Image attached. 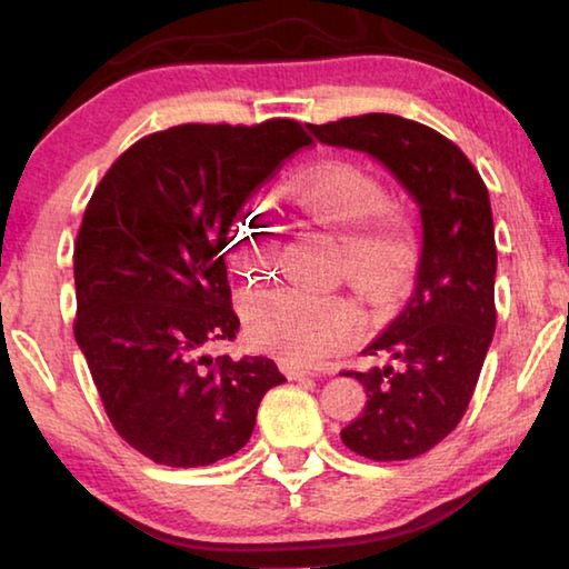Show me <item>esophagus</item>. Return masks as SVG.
Returning a JSON list of instances; mask_svg holds the SVG:
<instances>
[{"label": "esophagus", "instance_id": "34e87169", "mask_svg": "<svg viewBox=\"0 0 569 569\" xmlns=\"http://www.w3.org/2000/svg\"><path fill=\"white\" fill-rule=\"evenodd\" d=\"M283 371H286V377L291 379V381H303V379H308V377H313L311 371H303V369H296V366H283Z\"/></svg>", "mask_w": 569, "mask_h": 569}]
</instances>
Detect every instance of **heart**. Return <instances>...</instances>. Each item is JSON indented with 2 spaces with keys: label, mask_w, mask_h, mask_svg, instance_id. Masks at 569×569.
<instances>
[{
  "label": "heart",
  "mask_w": 569,
  "mask_h": 569,
  "mask_svg": "<svg viewBox=\"0 0 569 569\" xmlns=\"http://www.w3.org/2000/svg\"><path fill=\"white\" fill-rule=\"evenodd\" d=\"M286 198L341 240L343 273L366 296L387 301L407 286L417 261L411 218L389 203L373 172L353 162H326L291 182ZM281 228L261 210L243 208L233 223L230 253L246 278H263L276 268ZM246 329L261 349L288 363L308 366L341 351L361 331V311L351 298L308 293L301 288H268L246 298Z\"/></svg>",
  "instance_id": "1"
}]
</instances>
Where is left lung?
<instances>
[{
    "mask_svg": "<svg viewBox=\"0 0 569 569\" xmlns=\"http://www.w3.org/2000/svg\"><path fill=\"white\" fill-rule=\"evenodd\" d=\"M323 146L381 162L421 216L417 286L401 313L366 346L383 366L349 371L366 407L341 441L373 461L419 457L457 429L495 336L497 246L485 180L445 134L371 112L308 124Z\"/></svg>",
    "mask_w": 569,
    "mask_h": 569,
    "instance_id": "1",
    "label": "left lung"
}]
</instances>
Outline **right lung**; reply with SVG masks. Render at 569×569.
I'll list each match as a JSON object with an SVG mask.
<instances>
[{
  "instance_id": "obj_1",
  "label": "right lung",
  "mask_w": 569,
  "mask_h": 569,
  "mask_svg": "<svg viewBox=\"0 0 569 569\" xmlns=\"http://www.w3.org/2000/svg\"><path fill=\"white\" fill-rule=\"evenodd\" d=\"M311 138L296 120L148 134L94 188L74 243V339L118 435L166 467L236 455L286 377L236 339L223 248L246 200Z\"/></svg>"
}]
</instances>
